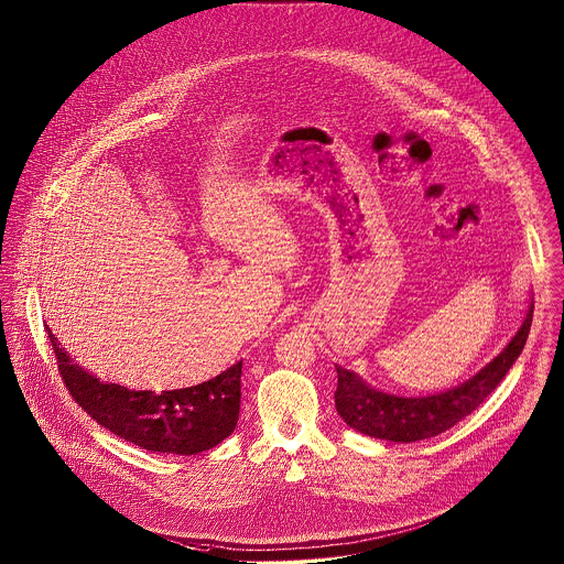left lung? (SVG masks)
Returning <instances> with one entry per match:
<instances>
[{
	"instance_id": "left-lung-1",
	"label": "left lung",
	"mask_w": 564,
	"mask_h": 564,
	"mask_svg": "<svg viewBox=\"0 0 564 564\" xmlns=\"http://www.w3.org/2000/svg\"><path fill=\"white\" fill-rule=\"evenodd\" d=\"M534 303L523 318L517 336L468 381L430 397H397L370 388L359 375L336 366L338 390L336 410L344 423L370 438L392 443H416L434 438L468 416L506 377L521 355L532 327Z\"/></svg>"
}]
</instances>
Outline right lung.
Listing matches in <instances>:
<instances>
[{
    "label": "right lung",
    "mask_w": 564,
    "mask_h": 564,
    "mask_svg": "<svg viewBox=\"0 0 564 564\" xmlns=\"http://www.w3.org/2000/svg\"><path fill=\"white\" fill-rule=\"evenodd\" d=\"M47 334L58 372L76 403L102 427L141 449L196 455L228 438L239 419L241 361L218 377L181 390H128L105 383L78 364Z\"/></svg>",
    "instance_id": "add662e5"
}]
</instances>
